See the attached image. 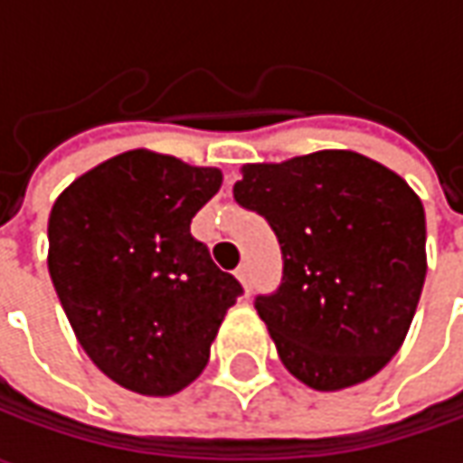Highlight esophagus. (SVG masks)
<instances>
[{"instance_id":"obj_1","label":"esophagus","mask_w":463,"mask_h":463,"mask_svg":"<svg viewBox=\"0 0 463 463\" xmlns=\"http://www.w3.org/2000/svg\"><path fill=\"white\" fill-rule=\"evenodd\" d=\"M237 280H240L244 291H250V268H247V265H240V268H237Z\"/></svg>"}]
</instances>
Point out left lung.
Returning a JSON list of instances; mask_svg holds the SVG:
<instances>
[{"label":"left lung","mask_w":463,"mask_h":463,"mask_svg":"<svg viewBox=\"0 0 463 463\" xmlns=\"http://www.w3.org/2000/svg\"><path fill=\"white\" fill-rule=\"evenodd\" d=\"M237 203L273 226L283 283L255 309L314 392L368 382L410 332L428 273L425 208L394 169L350 149L244 165Z\"/></svg>","instance_id":"obj_1"}]
</instances>
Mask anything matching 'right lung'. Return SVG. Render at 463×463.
<instances>
[{
    "label": "right lung",
    "instance_id": "1",
    "mask_svg": "<svg viewBox=\"0 0 463 463\" xmlns=\"http://www.w3.org/2000/svg\"><path fill=\"white\" fill-rule=\"evenodd\" d=\"M222 169L131 149L77 177L48 216V273L80 345L144 397H169L208 364L237 278L190 234Z\"/></svg>",
    "mask_w": 463,
    "mask_h": 463
}]
</instances>
